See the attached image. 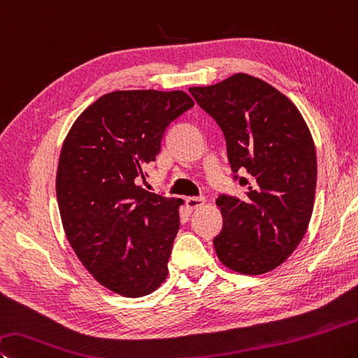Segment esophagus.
I'll use <instances>...</instances> for the list:
<instances>
[{
    "mask_svg": "<svg viewBox=\"0 0 358 358\" xmlns=\"http://www.w3.org/2000/svg\"><path fill=\"white\" fill-rule=\"evenodd\" d=\"M186 203L191 208V210H197V208L205 205V199L203 197H187Z\"/></svg>",
    "mask_w": 358,
    "mask_h": 358,
    "instance_id": "obj_1",
    "label": "esophagus"
}]
</instances>
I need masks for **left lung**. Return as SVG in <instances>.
Wrapping results in <instances>:
<instances>
[{
    "mask_svg": "<svg viewBox=\"0 0 358 358\" xmlns=\"http://www.w3.org/2000/svg\"><path fill=\"white\" fill-rule=\"evenodd\" d=\"M201 109L222 128L243 199L220 196L222 231L217 258L244 275L274 271L308 229L316 191V148L294 103L259 78L235 73L213 86L189 87ZM238 178V177H236Z\"/></svg>",
    "mask_w": 358,
    "mask_h": 358,
    "instance_id": "1",
    "label": "left lung"
}]
</instances>
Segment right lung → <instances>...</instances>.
<instances>
[{
  "label": "right lung",
  "mask_w": 358,
  "mask_h": 358,
  "mask_svg": "<svg viewBox=\"0 0 358 358\" xmlns=\"http://www.w3.org/2000/svg\"><path fill=\"white\" fill-rule=\"evenodd\" d=\"M194 106L183 90H115L73 122L61 148L56 196L64 231L90 275L123 297L164 283L181 199L138 185L169 123Z\"/></svg>",
  "instance_id": "1"
}]
</instances>
